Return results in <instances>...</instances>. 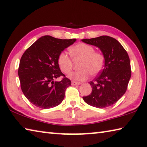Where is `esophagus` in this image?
<instances>
[{"mask_svg": "<svg viewBox=\"0 0 147 147\" xmlns=\"http://www.w3.org/2000/svg\"><path fill=\"white\" fill-rule=\"evenodd\" d=\"M71 84H72V86L80 85V82H74V81H72V82H71Z\"/></svg>", "mask_w": 147, "mask_h": 147, "instance_id": "1", "label": "esophagus"}]
</instances>
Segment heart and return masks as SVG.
I'll return each mask as SVG.
<instances>
[{"label": "heart", "mask_w": 147, "mask_h": 147, "mask_svg": "<svg viewBox=\"0 0 147 147\" xmlns=\"http://www.w3.org/2000/svg\"><path fill=\"white\" fill-rule=\"evenodd\" d=\"M70 52L74 59H82L78 71L69 75L70 78L76 81H83L90 77V74L96 75L103 69L105 56L99 52H95L94 46L85 43H79L70 48ZM58 65L63 72L69 74L73 67L71 57L65 52L59 53L57 58Z\"/></svg>", "instance_id": "1"}]
</instances>
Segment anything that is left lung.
<instances>
[{"instance_id":"8db88e82","label":"left lung","mask_w":147,"mask_h":147,"mask_svg":"<svg viewBox=\"0 0 147 147\" xmlns=\"http://www.w3.org/2000/svg\"><path fill=\"white\" fill-rule=\"evenodd\" d=\"M98 47L105 56L104 68L94 81H90L92 94L82 98L86 103L99 109L116 103L126 92L131 78L130 60L126 51L113 37L101 36L82 39Z\"/></svg>"}]
</instances>
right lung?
Listing matches in <instances>:
<instances>
[{"mask_svg":"<svg viewBox=\"0 0 147 147\" xmlns=\"http://www.w3.org/2000/svg\"><path fill=\"white\" fill-rule=\"evenodd\" d=\"M76 41V39H59L51 36L38 38L27 48L21 57L18 75L21 88L26 98L38 108L47 109L56 107L65 97V90L71 80L59 69V53ZM65 77L59 82L54 80Z\"/></svg>","mask_w":147,"mask_h":147,"instance_id":"add662e5","label":"right lung"}]
</instances>
